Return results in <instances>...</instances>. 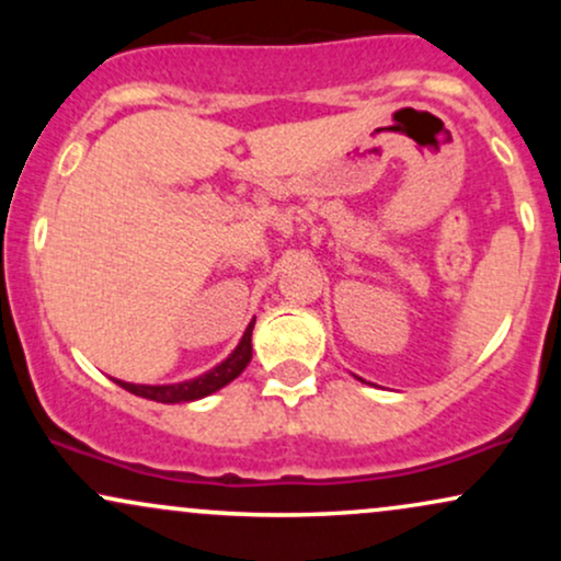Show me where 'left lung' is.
<instances>
[{"instance_id": "8db88e82", "label": "left lung", "mask_w": 561, "mask_h": 561, "mask_svg": "<svg viewBox=\"0 0 561 561\" xmlns=\"http://www.w3.org/2000/svg\"><path fill=\"white\" fill-rule=\"evenodd\" d=\"M356 379H362V377H356Z\"/></svg>"}]
</instances>
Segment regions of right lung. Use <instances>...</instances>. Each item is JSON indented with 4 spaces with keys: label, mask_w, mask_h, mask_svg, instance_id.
<instances>
[{
    "label": "right lung",
    "mask_w": 561,
    "mask_h": 561,
    "mask_svg": "<svg viewBox=\"0 0 561 561\" xmlns=\"http://www.w3.org/2000/svg\"><path fill=\"white\" fill-rule=\"evenodd\" d=\"M253 327H255V319L248 324V330H244L234 351H231L221 364H216L214 369L205 371V375L184 379V382H169V385H134V382H124V379H113V382L121 385V388L128 392H134V396L147 398V401H158V403L199 401V398L210 396V392L227 388L231 379L242 375L244 366H248L250 358H253Z\"/></svg>",
    "instance_id": "add662e5"
}]
</instances>
